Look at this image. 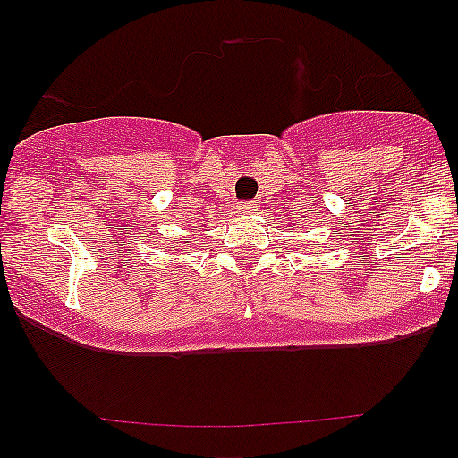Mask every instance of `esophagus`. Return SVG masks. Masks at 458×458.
Here are the masks:
<instances>
[{"label": "esophagus", "instance_id": "obj_1", "mask_svg": "<svg viewBox=\"0 0 458 458\" xmlns=\"http://www.w3.org/2000/svg\"><path fill=\"white\" fill-rule=\"evenodd\" d=\"M256 208H259V207H256V202H239V204H236V213L243 215V217H245V215L254 213Z\"/></svg>", "mask_w": 458, "mask_h": 458}]
</instances>
